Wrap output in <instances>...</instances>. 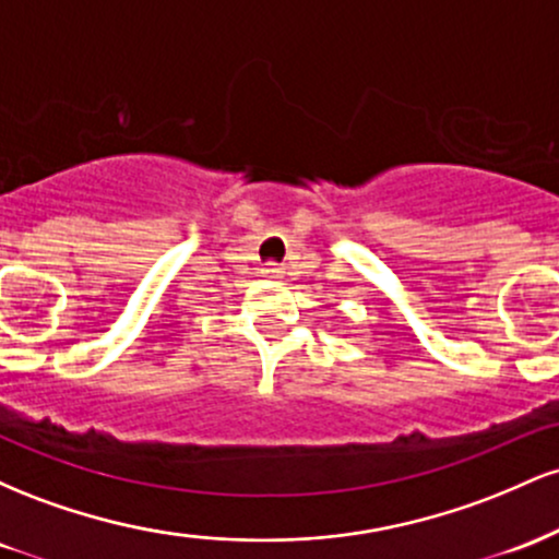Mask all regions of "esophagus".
Segmentation results:
<instances>
[{
    "instance_id": "34e87169",
    "label": "esophagus",
    "mask_w": 559,
    "mask_h": 559,
    "mask_svg": "<svg viewBox=\"0 0 559 559\" xmlns=\"http://www.w3.org/2000/svg\"><path fill=\"white\" fill-rule=\"evenodd\" d=\"M262 273H265V278H284L286 271L281 265H267Z\"/></svg>"
}]
</instances>
